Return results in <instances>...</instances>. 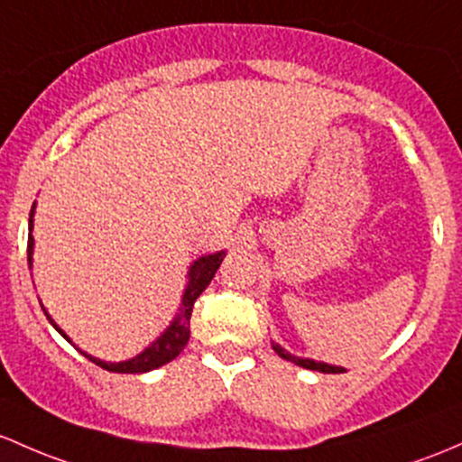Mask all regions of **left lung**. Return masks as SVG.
Wrapping results in <instances>:
<instances>
[{
    "label": "left lung",
    "mask_w": 462,
    "mask_h": 462,
    "mask_svg": "<svg viewBox=\"0 0 462 462\" xmlns=\"http://www.w3.org/2000/svg\"><path fill=\"white\" fill-rule=\"evenodd\" d=\"M272 347H274V352L279 354L281 358H285V361L294 363V365H300L305 367V370H317V372H323V374H341L343 367H337V365H328V363H320V361H312V358H299V356H292V354L285 352L283 347L276 346V343H272Z\"/></svg>",
    "instance_id": "obj_1"
}]
</instances>
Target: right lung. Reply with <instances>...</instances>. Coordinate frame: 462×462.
<instances>
[{"label": "right lung", "instance_id": "add662e5", "mask_svg": "<svg viewBox=\"0 0 462 462\" xmlns=\"http://www.w3.org/2000/svg\"><path fill=\"white\" fill-rule=\"evenodd\" d=\"M32 212H35V203H32L31 208V218H28L31 230H32ZM32 245L35 244H32V235H31L28 236V265L32 263ZM223 256H226V252H217V254H208V256H201L199 261H194V265L190 268V281H188L186 294H183V300H181V310H179V317L174 319L172 325H170L166 332H163L152 346L145 347L139 356L130 358V361H124V363H104L99 361V358L88 356V354H84V356L90 358L95 365L104 367V370L119 372V374H142V372L157 370V367L166 365V363L172 361V358H177L179 354H181V349L186 347L188 338H190V317H192L194 300H197L203 290L210 285L212 276H215L218 265H221ZM48 320L55 325V320L51 317H48ZM57 332H60L64 338H68L60 328H57ZM68 341H70V338H68Z\"/></svg>", "mask_w": 462, "mask_h": 462}]
</instances>
